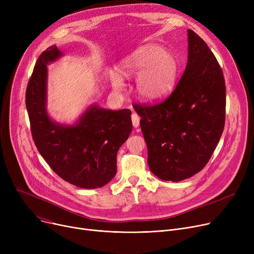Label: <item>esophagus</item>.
Masks as SVG:
<instances>
[{
  "mask_svg": "<svg viewBox=\"0 0 254 254\" xmlns=\"http://www.w3.org/2000/svg\"><path fill=\"white\" fill-rule=\"evenodd\" d=\"M131 123L134 127H138L140 125V116L137 113H132L131 114Z\"/></svg>",
  "mask_w": 254,
  "mask_h": 254,
  "instance_id": "obj_1",
  "label": "esophagus"
}]
</instances>
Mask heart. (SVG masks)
<instances>
[{"label":"heart","instance_id":"obj_1","mask_svg":"<svg viewBox=\"0 0 254 254\" xmlns=\"http://www.w3.org/2000/svg\"><path fill=\"white\" fill-rule=\"evenodd\" d=\"M178 64L175 57L161 46L149 44L138 48L128 56L122 65V73L127 77H137V92L147 102L165 99L175 85ZM116 89H123L119 75H112Z\"/></svg>","mask_w":254,"mask_h":254}]
</instances>
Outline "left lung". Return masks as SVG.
Returning a JSON list of instances; mask_svg holds the SVG:
<instances>
[{
    "label": "left lung",
    "instance_id": "obj_1",
    "mask_svg": "<svg viewBox=\"0 0 254 254\" xmlns=\"http://www.w3.org/2000/svg\"><path fill=\"white\" fill-rule=\"evenodd\" d=\"M189 60L180 81L164 101L134 104L159 179L178 182L201 171L219 142L225 123V83L204 40L189 30Z\"/></svg>",
    "mask_w": 254,
    "mask_h": 254
}]
</instances>
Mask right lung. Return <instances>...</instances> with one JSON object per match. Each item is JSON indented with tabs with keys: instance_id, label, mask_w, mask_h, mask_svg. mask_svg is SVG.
Listing matches in <instances>:
<instances>
[{
	"instance_id": "obj_1",
	"label": "right lung",
	"mask_w": 254,
	"mask_h": 254,
	"mask_svg": "<svg viewBox=\"0 0 254 254\" xmlns=\"http://www.w3.org/2000/svg\"><path fill=\"white\" fill-rule=\"evenodd\" d=\"M61 55L57 46L42 52L26 86L32 137L40 154L62 179L81 189L102 188L116 174L117 151L132 128L131 112L91 106L76 126L53 123L45 109L46 64Z\"/></svg>"
}]
</instances>
